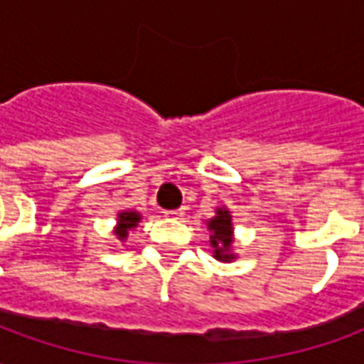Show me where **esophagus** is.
<instances>
[{"label":"esophagus","mask_w":364,"mask_h":364,"mask_svg":"<svg viewBox=\"0 0 364 364\" xmlns=\"http://www.w3.org/2000/svg\"><path fill=\"white\" fill-rule=\"evenodd\" d=\"M166 218H169V220H177V218H181L183 214H185V210L183 208H175V210H166Z\"/></svg>","instance_id":"esophagus-1"}]
</instances>
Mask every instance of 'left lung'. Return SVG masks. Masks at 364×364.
Instances as JSON below:
<instances>
[{
	"label": "left lung",
	"mask_w": 364,
	"mask_h": 364,
	"mask_svg": "<svg viewBox=\"0 0 364 364\" xmlns=\"http://www.w3.org/2000/svg\"><path fill=\"white\" fill-rule=\"evenodd\" d=\"M218 216L210 220L208 228L213 232L210 236V245L214 247V257L222 261L234 259V255H230V244H232V218L228 210H218Z\"/></svg>",
	"instance_id": "1"
}]
</instances>
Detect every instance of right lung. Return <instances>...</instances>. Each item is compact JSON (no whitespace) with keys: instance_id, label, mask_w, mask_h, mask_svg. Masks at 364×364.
I'll list each match as a JSON object with an SVG mask.
<instances>
[{"instance_id":"1","label":"right lung","mask_w":364,"mask_h":364,"mask_svg":"<svg viewBox=\"0 0 364 364\" xmlns=\"http://www.w3.org/2000/svg\"><path fill=\"white\" fill-rule=\"evenodd\" d=\"M140 220V214L138 213H120L119 214V228H117V236L119 240H124L128 236V230L134 228L136 222Z\"/></svg>"}]
</instances>
